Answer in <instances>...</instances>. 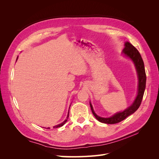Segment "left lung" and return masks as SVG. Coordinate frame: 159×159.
<instances>
[{"mask_svg": "<svg viewBox=\"0 0 159 159\" xmlns=\"http://www.w3.org/2000/svg\"><path fill=\"white\" fill-rule=\"evenodd\" d=\"M123 53L126 56L130 57V58L133 61L134 65H135L139 77L138 94L131 106H130L128 109L123 111L122 112L116 113L113 116L109 118H103L99 117L98 115H96L95 113L94 112L92 105L90 103L91 111H92L95 117L99 121L103 123L115 124L119 123L123 121L125 119H126L128 116H129V115H131V114L135 112L139 109V107H140L143 98L144 92H145V89L146 87L147 76L145 70V66H144V62L140 53H139V52L135 47L128 42H125V44Z\"/></svg>", "mask_w": 159, "mask_h": 159, "instance_id": "1", "label": "left lung"}]
</instances>
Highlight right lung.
<instances>
[{"mask_svg":"<svg viewBox=\"0 0 159 159\" xmlns=\"http://www.w3.org/2000/svg\"><path fill=\"white\" fill-rule=\"evenodd\" d=\"M68 117H69V113H68V117H67V119L65 120V121H64L63 123H60V124H59V125H56V126H54V128H57V127H61V126H63L66 123L67 120H68ZM47 129H50L49 127H48Z\"/></svg>","mask_w":159,"mask_h":159,"instance_id":"obj_1","label":"right lung"}]
</instances>
